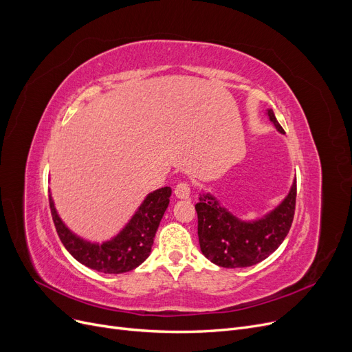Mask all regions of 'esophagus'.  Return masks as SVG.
Returning a JSON list of instances; mask_svg holds the SVG:
<instances>
[{"mask_svg": "<svg viewBox=\"0 0 352 352\" xmlns=\"http://www.w3.org/2000/svg\"><path fill=\"white\" fill-rule=\"evenodd\" d=\"M175 195L177 199H189L190 196V186L185 182H180L175 188Z\"/></svg>", "mask_w": 352, "mask_h": 352, "instance_id": "1", "label": "esophagus"}]
</instances>
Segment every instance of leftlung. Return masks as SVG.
<instances>
[{"mask_svg": "<svg viewBox=\"0 0 352 352\" xmlns=\"http://www.w3.org/2000/svg\"><path fill=\"white\" fill-rule=\"evenodd\" d=\"M266 116L280 135H285L272 109H266ZM296 177L288 195L272 210L256 219H242L212 193L200 192L195 206L200 250L212 263L222 267L259 263L274 254L288 235L294 221Z\"/></svg>", "mask_w": 352, "mask_h": 352, "instance_id": "left-lung-1", "label": "left lung"}]
</instances>
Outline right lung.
I'll return each mask as SVG.
<instances>
[{
	"mask_svg": "<svg viewBox=\"0 0 352 352\" xmlns=\"http://www.w3.org/2000/svg\"><path fill=\"white\" fill-rule=\"evenodd\" d=\"M48 193L54 226L69 254L90 270L116 275L136 270L148 258L156 230L169 206L172 189L166 186L148 193L119 233L103 242H93L74 233L63 222L52 192Z\"/></svg>",
	"mask_w": 352,
	"mask_h": 352,
	"instance_id": "obj_1",
	"label": "right lung"
}]
</instances>
